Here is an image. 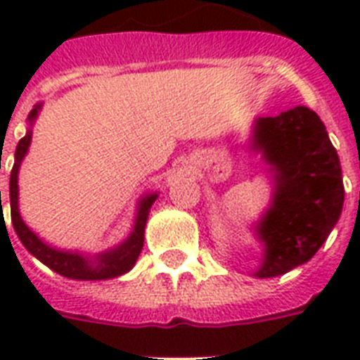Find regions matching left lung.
Returning <instances> with one entry per match:
<instances>
[{
	"label": "left lung",
	"mask_w": 360,
	"mask_h": 360,
	"mask_svg": "<svg viewBox=\"0 0 360 360\" xmlns=\"http://www.w3.org/2000/svg\"><path fill=\"white\" fill-rule=\"evenodd\" d=\"M250 149L262 153L273 177L271 205L254 226L263 245L254 276L273 278L307 263L340 219V158L319 115L307 106L257 117Z\"/></svg>",
	"instance_id": "obj_1"
}]
</instances>
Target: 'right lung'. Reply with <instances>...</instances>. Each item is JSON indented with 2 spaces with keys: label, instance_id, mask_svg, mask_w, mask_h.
Masks as SVG:
<instances>
[{
  "label": "right lung",
  "instance_id": "right-lung-1",
  "mask_svg": "<svg viewBox=\"0 0 360 360\" xmlns=\"http://www.w3.org/2000/svg\"><path fill=\"white\" fill-rule=\"evenodd\" d=\"M42 104H37L35 108L31 110L27 115V123L30 129L25 132V136L18 141L16 146V153H14V166L11 169V181H8V198H11V222L16 231L18 239L22 240V245L27 248L31 256H35L41 263H44L46 267L56 271L61 276L72 280H108L121 276V274L129 273L130 269L134 267L136 259L140 256L141 248H143V233H146V224L151 205L158 198L157 192L153 194H146L140 198L138 202V211H136L134 228L130 231V236L121 243V245L110 248V250L98 252L97 256H87L82 252L72 250H59L53 246L46 245L41 237L37 236L35 231H31L27 228L22 217H20L18 209V172L20 164L24 160V157L30 151L31 143V127L35 123L37 115L41 112ZM0 203H1V192H0ZM3 209V207H1ZM3 222V214H1Z\"/></svg>",
  "mask_w": 360,
  "mask_h": 360
}]
</instances>
